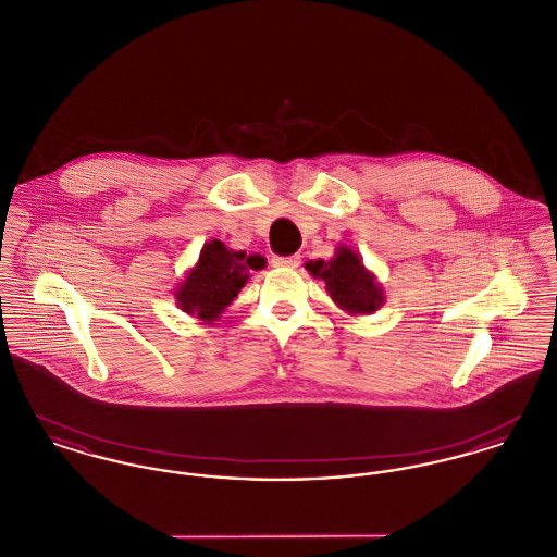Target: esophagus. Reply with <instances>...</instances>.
<instances>
[{"label":"esophagus","instance_id":"1","mask_svg":"<svg viewBox=\"0 0 557 557\" xmlns=\"http://www.w3.org/2000/svg\"><path fill=\"white\" fill-rule=\"evenodd\" d=\"M271 265L273 267H294L300 265V257L298 255H294V257H273L271 259Z\"/></svg>","mask_w":557,"mask_h":557}]
</instances>
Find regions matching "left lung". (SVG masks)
I'll list each match as a JSON object with an SVG mask.
<instances>
[{
	"label": "left lung",
	"mask_w": 557,
	"mask_h": 557,
	"mask_svg": "<svg viewBox=\"0 0 557 557\" xmlns=\"http://www.w3.org/2000/svg\"><path fill=\"white\" fill-rule=\"evenodd\" d=\"M307 269L325 282V290L348 313L370 315L384 302L382 288L373 282V275L359 257L348 248H341L334 261L309 263Z\"/></svg>",
	"instance_id": "1"
}]
</instances>
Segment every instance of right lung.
<instances>
[{
    "mask_svg": "<svg viewBox=\"0 0 557 557\" xmlns=\"http://www.w3.org/2000/svg\"><path fill=\"white\" fill-rule=\"evenodd\" d=\"M263 263L261 257L232 252L223 242L212 239L202 248L198 265L187 273L186 282L175 292L180 307L205 321L219 318L248 282L250 269H261Z\"/></svg>",
    "mask_w": 557,
    "mask_h": 557,
    "instance_id": "right-lung-1",
    "label": "right lung"
}]
</instances>
